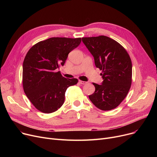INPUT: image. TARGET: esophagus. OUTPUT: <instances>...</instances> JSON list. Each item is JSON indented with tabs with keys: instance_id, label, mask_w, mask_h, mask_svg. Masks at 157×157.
Segmentation results:
<instances>
[{
	"instance_id": "obj_1",
	"label": "esophagus",
	"mask_w": 157,
	"mask_h": 157,
	"mask_svg": "<svg viewBox=\"0 0 157 157\" xmlns=\"http://www.w3.org/2000/svg\"><path fill=\"white\" fill-rule=\"evenodd\" d=\"M79 84H81V85H85V84L87 83V82L81 81V80H79Z\"/></svg>"
}]
</instances>
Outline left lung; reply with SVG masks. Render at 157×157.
Masks as SVG:
<instances>
[{
    "label": "left lung",
    "instance_id": "1",
    "mask_svg": "<svg viewBox=\"0 0 157 157\" xmlns=\"http://www.w3.org/2000/svg\"><path fill=\"white\" fill-rule=\"evenodd\" d=\"M82 41L94 58L95 65L102 72L101 85L93 83L95 90L89 95L97 108L108 111L116 108L126 97L132 83V65L121 44L104 36L83 37Z\"/></svg>",
    "mask_w": 157,
    "mask_h": 157
}]
</instances>
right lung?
I'll use <instances>...</instances> for the list:
<instances>
[{"mask_svg": "<svg viewBox=\"0 0 157 157\" xmlns=\"http://www.w3.org/2000/svg\"><path fill=\"white\" fill-rule=\"evenodd\" d=\"M81 42V38L52 37L40 41L27 52L23 63V86L39 111H57L64 102L67 88L77 84V79L65 78L55 70L64 65L69 53Z\"/></svg>", "mask_w": 157, "mask_h": 157, "instance_id": "obj_1", "label": "right lung"}]
</instances>
